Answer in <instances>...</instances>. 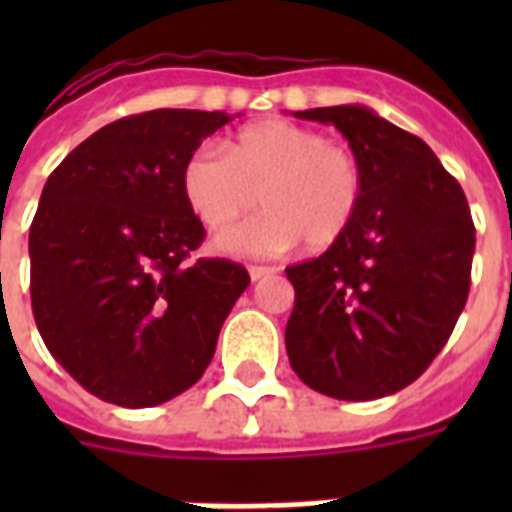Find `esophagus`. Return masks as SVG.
I'll use <instances>...</instances> for the list:
<instances>
[{
	"mask_svg": "<svg viewBox=\"0 0 512 512\" xmlns=\"http://www.w3.org/2000/svg\"><path fill=\"white\" fill-rule=\"evenodd\" d=\"M271 273H276V268H271V265H249V276H252V281H260L263 276H271Z\"/></svg>",
	"mask_w": 512,
	"mask_h": 512,
	"instance_id": "1",
	"label": "esophagus"
}]
</instances>
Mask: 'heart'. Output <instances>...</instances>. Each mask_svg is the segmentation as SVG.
Listing matches in <instances>:
<instances>
[{
  "instance_id": "b5f03b06",
  "label": "heart",
  "mask_w": 512,
  "mask_h": 512,
  "mask_svg": "<svg viewBox=\"0 0 512 512\" xmlns=\"http://www.w3.org/2000/svg\"><path fill=\"white\" fill-rule=\"evenodd\" d=\"M185 204L201 223L220 231L257 196L263 215L217 236L228 255H281L303 239L327 249L356 220L364 199V170L353 151L329 143L324 132L268 119L249 124L231 140L228 154L199 146L180 175Z\"/></svg>"
}]
</instances>
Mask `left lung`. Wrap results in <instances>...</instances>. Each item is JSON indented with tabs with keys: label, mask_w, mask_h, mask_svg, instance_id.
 Here are the masks:
<instances>
[{
	"label": "left lung",
	"mask_w": 512,
	"mask_h": 512,
	"mask_svg": "<svg viewBox=\"0 0 512 512\" xmlns=\"http://www.w3.org/2000/svg\"><path fill=\"white\" fill-rule=\"evenodd\" d=\"M295 116L342 132L364 170V199L324 255L287 268L289 364L329 398L390 396L428 369L465 308L476 252L468 199L425 140L372 108Z\"/></svg>",
	"instance_id": "left-lung-1"
}]
</instances>
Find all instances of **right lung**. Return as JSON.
<instances>
[{
	"label": "right lung",
	"instance_id": "add662e5",
	"mask_svg": "<svg viewBox=\"0 0 512 512\" xmlns=\"http://www.w3.org/2000/svg\"><path fill=\"white\" fill-rule=\"evenodd\" d=\"M233 116L156 108L106 124L44 183L28 233L31 308L52 358L92 396L143 409L199 382L244 265L196 260L185 159Z\"/></svg>",
	"mask_w": 512,
	"mask_h": 512
}]
</instances>
